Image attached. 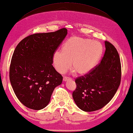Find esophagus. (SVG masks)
<instances>
[{
	"instance_id": "esophagus-1",
	"label": "esophagus",
	"mask_w": 133,
	"mask_h": 133,
	"mask_svg": "<svg viewBox=\"0 0 133 133\" xmlns=\"http://www.w3.org/2000/svg\"><path fill=\"white\" fill-rule=\"evenodd\" d=\"M71 79L69 78H68V77H64L63 78V81H68V80H70Z\"/></svg>"
}]
</instances>
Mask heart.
<instances>
[{"instance_id": "b5f03b06", "label": "heart", "mask_w": 133, "mask_h": 133, "mask_svg": "<svg viewBox=\"0 0 133 133\" xmlns=\"http://www.w3.org/2000/svg\"><path fill=\"white\" fill-rule=\"evenodd\" d=\"M102 51V45L99 41L71 37L63 44L62 51H56L54 53L53 64L60 74L66 72L72 64L74 71L83 75L94 68L101 57Z\"/></svg>"}]
</instances>
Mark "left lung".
<instances>
[{
    "mask_svg": "<svg viewBox=\"0 0 133 133\" xmlns=\"http://www.w3.org/2000/svg\"><path fill=\"white\" fill-rule=\"evenodd\" d=\"M105 52L101 62L85 75L75 79L72 97L76 105L85 111L103 108L117 92L121 82L119 55L112 44L105 41Z\"/></svg>",
    "mask_w": 133,
    "mask_h": 133,
    "instance_id": "8db88e82",
    "label": "left lung"
}]
</instances>
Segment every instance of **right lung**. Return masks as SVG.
Wrapping results in <instances>:
<instances>
[{"mask_svg":"<svg viewBox=\"0 0 133 133\" xmlns=\"http://www.w3.org/2000/svg\"><path fill=\"white\" fill-rule=\"evenodd\" d=\"M67 34V29L30 35L16 46L9 70L11 87L27 108L38 110L48 105L62 76L52 66V57Z\"/></svg>","mask_w":133,"mask_h":133,"instance_id":"1","label":"right lung"}]
</instances>
